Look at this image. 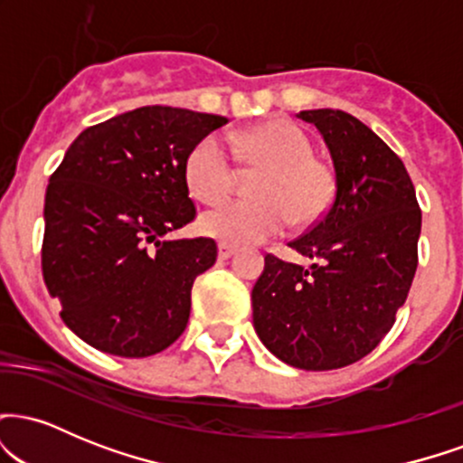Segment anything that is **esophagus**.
Segmentation results:
<instances>
[{
  "label": "esophagus",
  "mask_w": 463,
  "mask_h": 463,
  "mask_svg": "<svg viewBox=\"0 0 463 463\" xmlns=\"http://www.w3.org/2000/svg\"><path fill=\"white\" fill-rule=\"evenodd\" d=\"M232 250H235V248H232V243L228 241V239H222V241H220V252L222 254H232Z\"/></svg>",
  "instance_id": "1"
}]
</instances>
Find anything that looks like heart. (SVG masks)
<instances>
[{"instance_id": "b5f03b06", "label": "heart", "mask_w": 463, "mask_h": 463, "mask_svg": "<svg viewBox=\"0 0 463 463\" xmlns=\"http://www.w3.org/2000/svg\"><path fill=\"white\" fill-rule=\"evenodd\" d=\"M313 191H316V194H313V198H311L313 204H316V209H322V204H324V202H326V198H328V187H316ZM239 241L248 243L250 239L243 237V235H239Z\"/></svg>"}]
</instances>
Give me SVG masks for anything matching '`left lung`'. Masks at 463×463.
Returning a JSON list of instances; mask_svg holds the SVG:
<instances>
[{
  "instance_id": "8db88e82",
  "label": "left lung",
  "mask_w": 463,
  "mask_h": 463,
  "mask_svg": "<svg viewBox=\"0 0 463 463\" xmlns=\"http://www.w3.org/2000/svg\"><path fill=\"white\" fill-rule=\"evenodd\" d=\"M224 124L220 115L143 106L84 130L52 174L43 279L62 322L89 346L139 359L184 333L191 287L217 246L163 237L195 220L187 161Z\"/></svg>"
}]
</instances>
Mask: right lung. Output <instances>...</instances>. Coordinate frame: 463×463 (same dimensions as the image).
I'll return each instance as SVG.
<instances>
[{
  "label": "right lung",
  "mask_w": 463,
  "mask_h": 463,
  "mask_svg": "<svg viewBox=\"0 0 463 463\" xmlns=\"http://www.w3.org/2000/svg\"><path fill=\"white\" fill-rule=\"evenodd\" d=\"M320 132L331 180L322 209L283 259L265 257L252 289L254 331L300 370H337L381 344L418 268L422 215L405 165L344 110H300Z\"/></svg>",
  "instance_id": "1"
}]
</instances>
